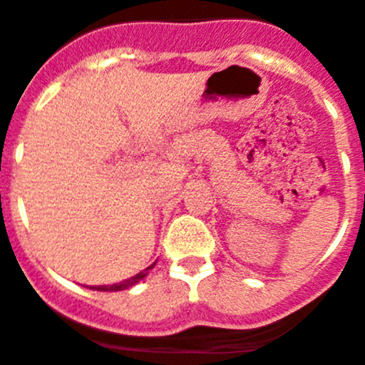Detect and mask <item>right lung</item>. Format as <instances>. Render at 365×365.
Instances as JSON below:
<instances>
[{"mask_svg":"<svg viewBox=\"0 0 365 365\" xmlns=\"http://www.w3.org/2000/svg\"><path fill=\"white\" fill-rule=\"evenodd\" d=\"M155 265V263H153ZM153 265H150L148 269H144L143 272L135 274L133 278L130 279H124V282L120 283H113V285H95V287H89V289H93V291H104V292H117V291H125V289H130V287L137 285L140 279H144L148 276V270L153 269Z\"/></svg>","mask_w":365,"mask_h":365,"instance_id":"1","label":"right lung"}]
</instances>
